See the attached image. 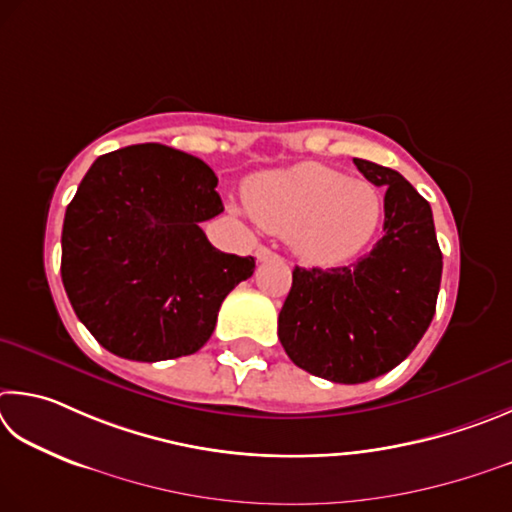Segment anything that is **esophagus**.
Listing matches in <instances>:
<instances>
[{"label": "esophagus", "instance_id": "34e87169", "mask_svg": "<svg viewBox=\"0 0 512 512\" xmlns=\"http://www.w3.org/2000/svg\"><path fill=\"white\" fill-rule=\"evenodd\" d=\"M256 258H258V261H270V258H276V254H274V251L270 249V247H258L256 249Z\"/></svg>", "mask_w": 512, "mask_h": 512}]
</instances>
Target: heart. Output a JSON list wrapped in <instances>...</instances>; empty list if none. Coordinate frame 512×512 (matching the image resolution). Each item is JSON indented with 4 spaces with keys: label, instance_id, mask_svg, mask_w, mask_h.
Returning a JSON list of instances; mask_svg holds the SVG:
<instances>
[{
    "label": "heart",
    "instance_id": "1",
    "mask_svg": "<svg viewBox=\"0 0 512 512\" xmlns=\"http://www.w3.org/2000/svg\"><path fill=\"white\" fill-rule=\"evenodd\" d=\"M247 209L308 263L339 265L369 245L384 204L373 184L306 161L251 179Z\"/></svg>",
    "mask_w": 512,
    "mask_h": 512
}]
</instances>
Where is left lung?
<instances>
[{
    "label": "left lung",
    "mask_w": 512,
    "mask_h": 512,
    "mask_svg": "<svg viewBox=\"0 0 512 512\" xmlns=\"http://www.w3.org/2000/svg\"><path fill=\"white\" fill-rule=\"evenodd\" d=\"M384 193V236L346 267H294L279 339L299 369L339 384L369 382L414 351L436 312L443 254L432 206L398 170L353 159Z\"/></svg>",
    "instance_id": "left-lung-1"
}]
</instances>
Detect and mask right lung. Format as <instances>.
Returning a JSON list of instances; mask_svg holds the SVG:
<instances>
[{
	"label": "right lung",
	"mask_w": 512,
	"mask_h": 512,
	"mask_svg": "<svg viewBox=\"0 0 512 512\" xmlns=\"http://www.w3.org/2000/svg\"><path fill=\"white\" fill-rule=\"evenodd\" d=\"M218 177L182 150L141 143L98 157L62 224V285L107 351L134 362L193 355L218 310L254 274V256L224 254L200 222L224 211Z\"/></svg>",
	"instance_id": "obj_1"
}]
</instances>
